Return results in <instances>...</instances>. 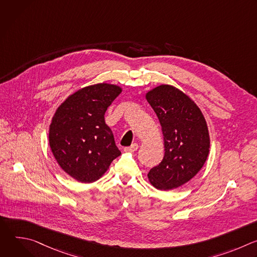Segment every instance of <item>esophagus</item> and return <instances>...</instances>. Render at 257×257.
<instances>
[{"label": "esophagus", "instance_id": "esophagus-1", "mask_svg": "<svg viewBox=\"0 0 257 257\" xmlns=\"http://www.w3.org/2000/svg\"><path fill=\"white\" fill-rule=\"evenodd\" d=\"M138 150V143H133L130 146H127V148H124V152L128 153H134Z\"/></svg>", "mask_w": 257, "mask_h": 257}]
</instances>
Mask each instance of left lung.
I'll list each match as a JSON object with an SVG mask.
<instances>
[{"label": "left lung", "instance_id": "1", "mask_svg": "<svg viewBox=\"0 0 257 257\" xmlns=\"http://www.w3.org/2000/svg\"><path fill=\"white\" fill-rule=\"evenodd\" d=\"M145 98L160 120L165 141L164 159L150 171L149 181L159 190L178 188L194 178L207 160V123L195 101L174 85H158Z\"/></svg>", "mask_w": 257, "mask_h": 257}]
</instances>
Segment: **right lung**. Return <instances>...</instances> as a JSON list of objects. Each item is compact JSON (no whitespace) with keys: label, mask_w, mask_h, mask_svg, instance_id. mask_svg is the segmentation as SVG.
Returning a JSON list of instances; mask_svg holds the SVG:
<instances>
[{"label":"right lung","mask_w":257,"mask_h":257,"mask_svg":"<svg viewBox=\"0 0 257 257\" xmlns=\"http://www.w3.org/2000/svg\"><path fill=\"white\" fill-rule=\"evenodd\" d=\"M122 90L120 85L106 82L82 87L71 93L52 118L49 143L54 158L80 183L100 179L121 155L104 113Z\"/></svg>","instance_id":"add662e5"}]
</instances>
